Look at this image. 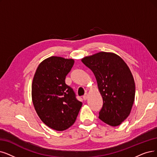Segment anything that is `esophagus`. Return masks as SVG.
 <instances>
[{"label":"esophagus","mask_w":157,"mask_h":157,"mask_svg":"<svg viewBox=\"0 0 157 157\" xmlns=\"http://www.w3.org/2000/svg\"><path fill=\"white\" fill-rule=\"evenodd\" d=\"M87 98H88V95H87V93H86L85 95L83 96V99H84V100H87Z\"/></svg>","instance_id":"esophagus-1"}]
</instances>
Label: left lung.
<instances>
[{"instance_id":"left-lung-1","label":"left lung","mask_w":157,"mask_h":157,"mask_svg":"<svg viewBox=\"0 0 157 157\" xmlns=\"http://www.w3.org/2000/svg\"><path fill=\"white\" fill-rule=\"evenodd\" d=\"M94 73L103 105L98 118L109 126L120 125L130 114L135 84L129 67L118 55L99 52L82 59Z\"/></svg>"}]
</instances>
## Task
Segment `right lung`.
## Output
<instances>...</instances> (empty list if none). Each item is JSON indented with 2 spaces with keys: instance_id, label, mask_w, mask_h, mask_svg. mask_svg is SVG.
I'll return each mask as SVG.
<instances>
[{
  "instance_id": "right-lung-1",
  "label": "right lung",
  "mask_w": 157,
  "mask_h": 157,
  "mask_svg": "<svg viewBox=\"0 0 157 157\" xmlns=\"http://www.w3.org/2000/svg\"><path fill=\"white\" fill-rule=\"evenodd\" d=\"M73 64V59L49 57L39 65L33 79L31 96L36 113L46 126L57 131L71 127L82 105L65 83Z\"/></svg>"
}]
</instances>
